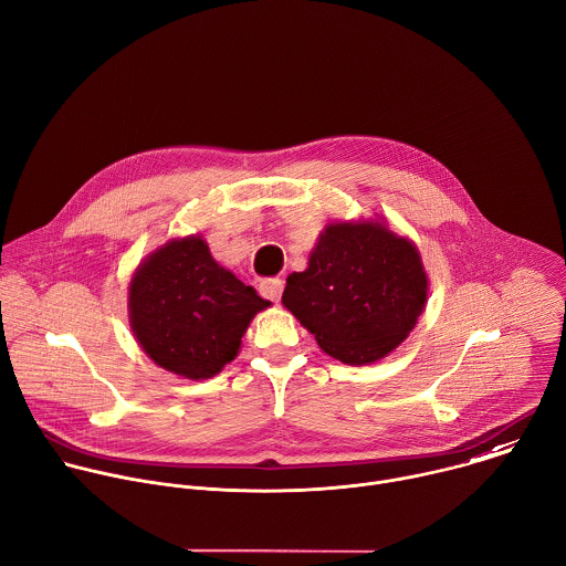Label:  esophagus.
<instances>
[{"label":"esophagus","mask_w":566,"mask_h":566,"mask_svg":"<svg viewBox=\"0 0 566 566\" xmlns=\"http://www.w3.org/2000/svg\"><path fill=\"white\" fill-rule=\"evenodd\" d=\"M282 291H284V282L277 280V277H275V280H266V282L260 284V293H262L266 300H271V302H280Z\"/></svg>","instance_id":"obj_1"}]
</instances>
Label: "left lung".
<instances>
[{"label": "left lung", "mask_w": 566, "mask_h": 566, "mask_svg": "<svg viewBox=\"0 0 566 566\" xmlns=\"http://www.w3.org/2000/svg\"><path fill=\"white\" fill-rule=\"evenodd\" d=\"M427 293L418 247L378 218L328 222L308 266L286 277L282 304L326 355L364 366L409 337Z\"/></svg>", "instance_id": "1"}]
</instances>
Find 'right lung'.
Listing matches in <instances>:
<instances>
[{
	"mask_svg": "<svg viewBox=\"0 0 566 566\" xmlns=\"http://www.w3.org/2000/svg\"><path fill=\"white\" fill-rule=\"evenodd\" d=\"M271 306L220 266L202 235L172 238L128 282V322L144 353L186 380H207L238 357L251 319Z\"/></svg>",
	"mask_w": 566,
	"mask_h": 566,
	"instance_id": "right-lung-1",
	"label": "right lung"
}]
</instances>
